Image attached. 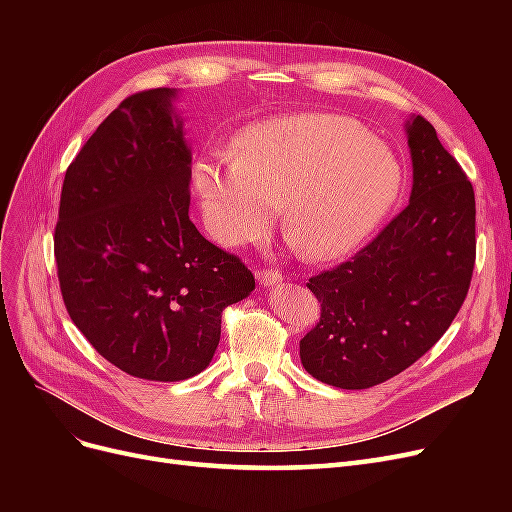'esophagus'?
<instances>
[{"label":"esophagus","mask_w":512,"mask_h":512,"mask_svg":"<svg viewBox=\"0 0 512 512\" xmlns=\"http://www.w3.org/2000/svg\"><path fill=\"white\" fill-rule=\"evenodd\" d=\"M256 277H258L260 284L273 286V284H277V282L282 280V273H277L273 269H260V271H256Z\"/></svg>","instance_id":"1"}]
</instances>
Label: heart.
Instances as JSON below:
<instances>
[{
  "label": "heart",
  "instance_id": "1",
  "mask_svg": "<svg viewBox=\"0 0 512 512\" xmlns=\"http://www.w3.org/2000/svg\"><path fill=\"white\" fill-rule=\"evenodd\" d=\"M395 153L342 115L273 119L239 138L230 164L194 166V190L211 235L243 245L282 207L286 241L309 260L352 252L395 203Z\"/></svg>",
  "mask_w": 512,
  "mask_h": 512
}]
</instances>
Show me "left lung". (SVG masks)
Here are the masks:
<instances>
[{
    "mask_svg": "<svg viewBox=\"0 0 512 512\" xmlns=\"http://www.w3.org/2000/svg\"><path fill=\"white\" fill-rule=\"evenodd\" d=\"M410 205L350 260L309 277L320 320L299 342L301 363L337 389H369L438 342L468 297L476 262L474 188L416 115L408 123Z\"/></svg>",
    "mask_w": 512,
    "mask_h": 512,
    "instance_id": "obj_1",
    "label": "left lung"
}]
</instances>
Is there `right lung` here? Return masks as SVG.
Returning <instances> with one entry per match:
<instances>
[{
    "label": "right lung",
    "instance_id": "add662e5",
    "mask_svg": "<svg viewBox=\"0 0 512 512\" xmlns=\"http://www.w3.org/2000/svg\"><path fill=\"white\" fill-rule=\"evenodd\" d=\"M173 96L138 91L100 123L66 170L53 235L76 329L108 363L156 382L203 371L222 312L256 286L190 222L192 156Z\"/></svg>",
    "mask_w": 512,
    "mask_h": 512
}]
</instances>
